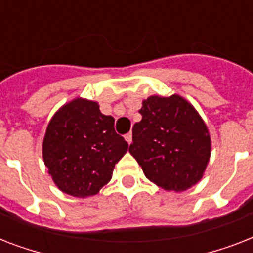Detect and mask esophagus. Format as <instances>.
<instances>
[{"mask_svg":"<svg viewBox=\"0 0 253 253\" xmlns=\"http://www.w3.org/2000/svg\"><path fill=\"white\" fill-rule=\"evenodd\" d=\"M125 139H126V142L128 143V144H131V142H132V134H131V132L126 134L125 135Z\"/></svg>","mask_w":253,"mask_h":253,"instance_id":"1","label":"esophagus"}]
</instances>
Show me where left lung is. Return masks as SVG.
Returning <instances> with one entry per match:
<instances>
[{"label": "left lung", "instance_id": "1", "mask_svg": "<svg viewBox=\"0 0 253 253\" xmlns=\"http://www.w3.org/2000/svg\"><path fill=\"white\" fill-rule=\"evenodd\" d=\"M132 127L130 154L146 177L166 190L184 192L202 178L211 154L204 119L181 95H151Z\"/></svg>", "mask_w": 253, "mask_h": 253}]
</instances>
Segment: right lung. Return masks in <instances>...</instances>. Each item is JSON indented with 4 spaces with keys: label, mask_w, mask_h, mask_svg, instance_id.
<instances>
[{
    "label": "right lung",
    "mask_w": 253,
    "mask_h": 253,
    "mask_svg": "<svg viewBox=\"0 0 253 253\" xmlns=\"http://www.w3.org/2000/svg\"><path fill=\"white\" fill-rule=\"evenodd\" d=\"M127 150L126 140L115 132L114 118L85 98L63 105L43 139V160L53 182L79 198L97 194Z\"/></svg>",
    "instance_id": "obj_1"
}]
</instances>
